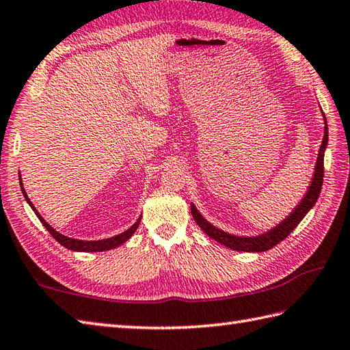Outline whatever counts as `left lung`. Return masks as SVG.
<instances>
[{
  "instance_id": "left-lung-1",
  "label": "left lung",
  "mask_w": 350,
  "mask_h": 350,
  "mask_svg": "<svg viewBox=\"0 0 350 350\" xmlns=\"http://www.w3.org/2000/svg\"><path fill=\"white\" fill-rule=\"evenodd\" d=\"M322 117H323V123H325L323 139H322L321 148H319V153H317V161L314 165L313 177H311V182L308 183L306 194L302 196L299 203L293 207V211L290 212L284 219L278 222L275 227L267 230V232H263L262 234L239 236V234H232L228 232H224V230H221L218 227H215L212 222L207 221L203 215L200 213L196 204L191 203L192 217H194L198 227L202 228L207 236L212 237L213 241L222 243L224 247L233 250V251H243V252L267 251V250L273 248L275 245L280 243L281 241H284L286 237L292 233V230L298 227V224L304 219V217H306V215L311 209H313L316 202H317V198H319V194H321L322 183H323V158H325L326 146H328V123H326V117L323 114V111H322Z\"/></svg>"
}]
</instances>
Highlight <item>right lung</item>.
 <instances>
[{
    "instance_id": "1",
    "label": "right lung",
    "mask_w": 350,
    "mask_h": 350,
    "mask_svg": "<svg viewBox=\"0 0 350 350\" xmlns=\"http://www.w3.org/2000/svg\"><path fill=\"white\" fill-rule=\"evenodd\" d=\"M19 185H21L22 194H24V197H25V200H27V203L29 204V207H31L33 212L36 213V217L40 219V222L44 226V228L48 230V232L52 234V237H54V239H55L58 243H62L64 248L72 250V251H79V252H99V251H108V250H113V248L120 247L122 243H124L126 241L131 239V236L137 232V228H138L139 222H141V217H139L128 230H124L123 233L117 234V236L108 237V239H100V241H83V239H75V237L64 236V234H62L60 232H57V230H55L54 227H51V226L48 224V222L44 221V218L39 213V211H37L36 207H34V204L31 203V200L28 198L27 192H25V189H24V183H22V179H21V173H19Z\"/></svg>"
}]
</instances>
